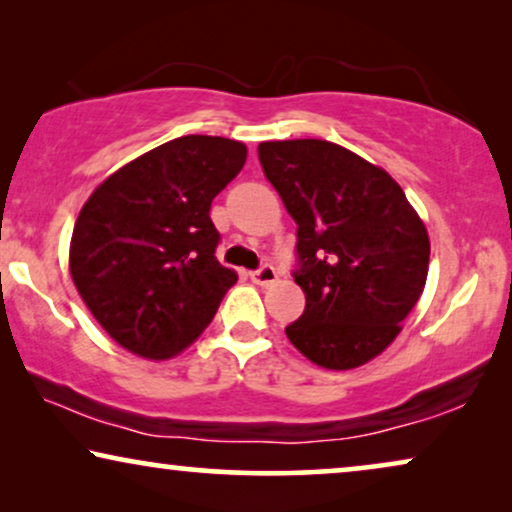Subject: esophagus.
Segmentation results:
<instances>
[{"label":"esophagus","mask_w":512,"mask_h":512,"mask_svg":"<svg viewBox=\"0 0 512 512\" xmlns=\"http://www.w3.org/2000/svg\"><path fill=\"white\" fill-rule=\"evenodd\" d=\"M249 277H251V282H256L258 286H270L277 279V270H275V265L263 263L258 270L249 272Z\"/></svg>","instance_id":"obj_1"}]
</instances>
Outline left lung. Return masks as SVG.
<instances>
[{
  "label": "left lung",
  "instance_id": "1",
  "mask_svg": "<svg viewBox=\"0 0 512 512\" xmlns=\"http://www.w3.org/2000/svg\"><path fill=\"white\" fill-rule=\"evenodd\" d=\"M265 177L298 223L296 284L305 312L286 326L328 370L375 359L422 296L429 235L382 167L324 139L258 144Z\"/></svg>",
  "mask_w": 512,
  "mask_h": 512
}]
</instances>
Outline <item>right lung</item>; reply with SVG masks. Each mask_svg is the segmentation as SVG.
Returning <instances> with one entry per match:
<instances>
[{
    "label": "right lung",
    "mask_w": 512,
    "mask_h": 512,
    "mask_svg": "<svg viewBox=\"0 0 512 512\" xmlns=\"http://www.w3.org/2000/svg\"><path fill=\"white\" fill-rule=\"evenodd\" d=\"M247 146L186 135L123 165L83 205L69 270L118 345L170 359L214 319L233 270L216 261L212 200L242 170Z\"/></svg>",
    "instance_id": "obj_1"
}]
</instances>
